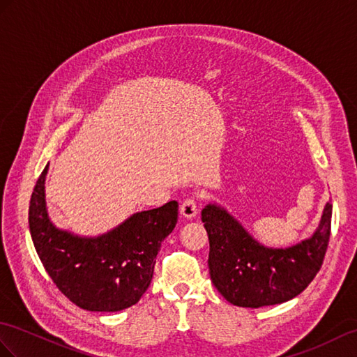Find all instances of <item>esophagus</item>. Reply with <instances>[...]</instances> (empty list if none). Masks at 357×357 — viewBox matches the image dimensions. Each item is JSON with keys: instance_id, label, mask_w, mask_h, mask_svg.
<instances>
[{"instance_id": "1", "label": "esophagus", "mask_w": 357, "mask_h": 357, "mask_svg": "<svg viewBox=\"0 0 357 357\" xmlns=\"http://www.w3.org/2000/svg\"><path fill=\"white\" fill-rule=\"evenodd\" d=\"M180 212L188 220L194 218V216H197V213H198V199L195 197H188L185 202L181 203Z\"/></svg>"}]
</instances>
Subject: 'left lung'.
Wrapping results in <instances>:
<instances>
[{"label": "left lung", "instance_id": "left-lung-1", "mask_svg": "<svg viewBox=\"0 0 357 357\" xmlns=\"http://www.w3.org/2000/svg\"><path fill=\"white\" fill-rule=\"evenodd\" d=\"M202 221L211 245L208 273L215 288L234 306L257 309L292 300L315 279L328 247L332 204H326L314 236L284 250L260 245L215 204L203 208Z\"/></svg>", "mask_w": 357, "mask_h": 357}]
</instances>
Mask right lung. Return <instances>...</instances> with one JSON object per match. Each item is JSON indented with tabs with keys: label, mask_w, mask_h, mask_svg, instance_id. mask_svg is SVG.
I'll use <instances>...</instances> for the list:
<instances>
[{
	"label": "right lung",
	"mask_w": 357,
	"mask_h": 357,
	"mask_svg": "<svg viewBox=\"0 0 357 357\" xmlns=\"http://www.w3.org/2000/svg\"><path fill=\"white\" fill-rule=\"evenodd\" d=\"M31 194L29 224L34 248L51 280L75 306L93 312H116L133 306L149 289L155 256L177 224L178 204L133 215L119 227L88 239L57 230L45 208V176Z\"/></svg>",
	"instance_id": "add662e5"
}]
</instances>
